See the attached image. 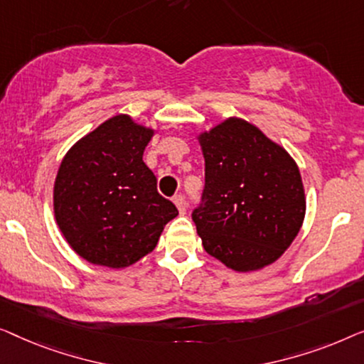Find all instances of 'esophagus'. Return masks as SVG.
<instances>
[{"label": "esophagus", "mask_w": 364, "mask_h": 364, "mask_svg": "<svg viewBox=\"0 0 364 364\" xmlns=\"http://www.w3.org/2000/svg\"><path fill=\"white\" fill-rule=\"evenodd\" d=\"M173 203L176 204V208H178V211H180V214L186 213V201H184L183 194H176V196L173 198Z\"/></svg>", "instance_id": "34e87169"}]
</instances>
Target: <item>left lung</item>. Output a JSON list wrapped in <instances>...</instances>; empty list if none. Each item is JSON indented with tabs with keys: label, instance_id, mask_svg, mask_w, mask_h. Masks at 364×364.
<instances>
[{
	"label": "left lung",
	"instance_id": "8db88e82",
	"mask_svg": "<svg viewBox=\"0 0 364 364\" xmlns=\"http://www.w3.org/2000/svg\"><path fill=\"white\" fill-rule=\"evenodd\" d=\"M204 189L193 209L203 247L239 272L272 264L305 216L300 171L257 127L229 119L199 136Z\"/></svg>",
	"mask_w": 364,
	"mask_h": 364
}]
</instances>
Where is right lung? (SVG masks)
<instances>
[{
	"instance_id": "add662e5",
	"label": "right lung",
	"mask_w": 364,
	"mask_h": 364,
	"mask_svg": "<svg viewBox=\"0 0 364 364\" xmlns=\"http://www.w3.org/2000/svg\"><path fill=\"white\" fill-rule=\"evenodd\" d=\"M153 130L117 115L68 151L54 184V213L64 237L92 264L122 269L156 247L178 216L143 163Z\"/></svg>"
}]
</instances>
